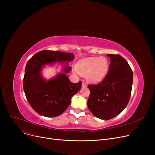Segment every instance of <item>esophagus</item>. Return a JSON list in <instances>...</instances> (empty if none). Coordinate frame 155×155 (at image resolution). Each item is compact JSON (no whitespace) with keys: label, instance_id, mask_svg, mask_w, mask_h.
<instances>
[{"label":"esophagus","instance_id":"34e87169","mask_svg":"<svg viewBox=\"0 0 155 155\" xmlns=\"http://www.w3.org/2000/svg\"><path fill=\"white\" fill-rule=\"evenodd\" d=\"M87 87V84H86L85 82H83V83L82 84V87L85 88V87Z\"/></svg>","mask_w":155,"mask_h":155}]
</instances>
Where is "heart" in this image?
<instances>
[{"mask_svg": "<svg viewBox=\"0 0 155 155\" xmlns=\"http://www.w3.org/2000/svg\"><path fill=\"white\" fill-rule=\"evenodd\" d=\"M109 67V61L105 57H88L78 61L75 72L78 74H86L89 82L97 83L107 75Z\"/></svg>", "mask_w": 155, "mask_h": 155, "instance_id": "heart-1", "label": "heart"}]
</instances>
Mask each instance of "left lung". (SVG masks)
Instances as JSON below:
<instances>
[{"instance_id":"left-lung-1","label":"left lung","mask_w":155,"mask_h":155,"mask_svg":"<svg viewBox=\"0 0 155 155\" xmlns=\"http://www.w3.org/2000/svg\"><path fill=\"white\" fill-rule=\"evenodd\" d=\"M110 60L107 75L100 84L88 86V109L96 117L109 120L127 106L131 97L133 74L127 61L119 54H107Z\"/></svg>"}]
</instances>
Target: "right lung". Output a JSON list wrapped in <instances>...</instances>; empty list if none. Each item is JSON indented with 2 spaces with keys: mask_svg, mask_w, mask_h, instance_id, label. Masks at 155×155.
Wrapping results in <instances>:
<instances>
[{
  "mask_svg": "<svg viewBox=\"0 0 155 155\" xmlns=\"http://www.w3.org/2000/svg\"><path fill=\"white\" fill-rule=\"evenodd\" d=\"M75 58L71 53L41 51L28 61L23 80V88L32 108L39 115L53 117L60 116L71 103V97L81 88L82 82L73 84L67 73L71 67L68 62ZM57 63L61 71L50 79L44 78L42 70L46 65Z\"/></svg>",
  "mask_w": 155,
  "mask_h": 155,
  "instance_id": "add662e5",
  "label": "right lung"
}]
</instances>
